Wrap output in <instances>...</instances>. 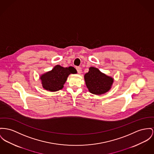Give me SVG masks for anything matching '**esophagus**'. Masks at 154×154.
Returning <instances> with one entry per match:
<instances>
[{
  "mask_svg": "<svg viewBox=\"0 0 154 154\" xmlns=\"http://www.w3.org/2000/svg\"><path fill=\"white\" fill-rule=\"evenodd\" d=\"M76 71H77V72H78V73H81L82 72V68H81V67L77 66V67L76 68Z\"/></svg>",
  "mask_w": 154,
  "mask_h": 154,
  "instance_id": "1",
  "label": "esophagus"
}]
</instances>
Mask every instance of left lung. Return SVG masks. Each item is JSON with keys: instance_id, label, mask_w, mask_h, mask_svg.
<instances>
[{"instance_id": "8db88e82", "label": "left lung", "mask_w": 154, "mask_h": 154, "mask_svg": "<svg viewBox=\"0 0 154 154\" xmlns=\"http://www.w3.org/2000/svg\"><path fill=\"white\" fill-rule=\"evenodd\" d=\"M85 80L89 91L94 94H101L108 92L113 84L112 78L106 75L98 69L91 67L85 75Z\"/></svg>"}]
</instances>
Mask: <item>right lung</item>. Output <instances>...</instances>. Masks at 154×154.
Listing matches in <instances>:
<instances>
[{
	"label": "right lung",
	"instance_id": "1",
	"mask_svg": "<svg viewBox=\"0 0 154 154\" xmlns=\"http://www.w3.org/2000/svg\"><path fill=\"white\" fill-rule=\"evenodd\" d=\"M76 73V69L72 66L63 68L57 65L52 71L44 73L40 77L42 87L51 92L59 91L63 88L68 75Z\"/></svg>",
	"mask_w": 154,
	"mask_h": 154
}]
</instances>
